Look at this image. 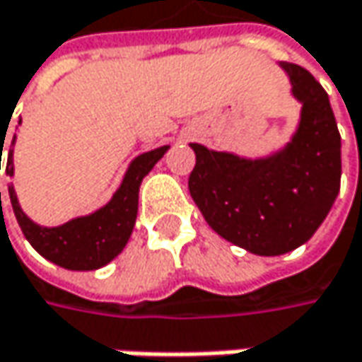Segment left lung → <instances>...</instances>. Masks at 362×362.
Listing matches in <instances>:
<instances>
[{
  "mask_svg": "<svg viewBox=\"0 0 362 362\" xmlns=\"http://www.w3.org/2000/svg\"><path fill=\"white\" fill-rule=\"evenodd\" d=\"M303 114L292 143L265 159H240L192 143L188 190L228 243L263 257L305 245L329 214L342 176L340 132L325 88L309 70L284 62Z\"/></svg>",
  "mask_w": 362,
  "mask_h": 362,
  "instance_id": "1",
  "label": "left lung"
}]
</instances>
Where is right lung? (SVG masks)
<instances>
[{
	"instance_id": "obj_1",
	"label": "right lung",
	"mask_w": 362,
	"mask_h": 362,
	"mask_svg": "<svg viewBox=\"0 0 362 362\" xmlns=\"http://www.w3.org/2000/svg\"><path fill=\"white\" fill-rule=\"evenodd\" d=\"M16 141V134L12 139V145ZM168 147H159L155 151H148L139 155L124 180L117 188L114 199L101 207L99 211L86 215V217H76L64 226L57 228H43L30 221L24 211L20 209L14 192V186L10 184V201L14 207V215L18 219V226L22 228V234L26 240L33 245L37 252H41L51 263L66 267V269H76V272H88V269H99L107 265L112 259H115L122 248L126 247L134 221H136V211H139V188L141 182L153 170V165L163 157ZM1 157V153H0ZM6 174H14V163H12V148L8 153V165ZM1 201V194H0Z\"/></svg>"
}]
</instances>
